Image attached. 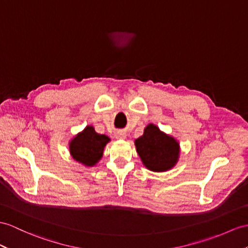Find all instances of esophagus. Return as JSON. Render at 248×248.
<instances>
[{"instance_id":"34e87169","label":"esophagus","mask_w":248,"mask_h":248,"mask_svg":"<svg viewBox=\"0 0 248 248\" xmlns=\"http://www.w3.org/2000/svg\"><path fill=\"white\" fill-rule=\"evenodd\" d=\"M125 132L124 131H118L117 132V138L119 139H125Z\"/></svg>"}]
</instances>
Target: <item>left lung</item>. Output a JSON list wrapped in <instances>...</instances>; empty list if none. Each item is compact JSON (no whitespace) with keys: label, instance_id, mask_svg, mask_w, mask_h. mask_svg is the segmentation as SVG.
<instances>
[{"label":"left lung","instance_id":"1","mask_svg":"<svg viewBox=\"0 0 248 248\" xmlns=\"http://www.w3.org/2000/svg\"><path fill=\"white\" fill-rule=\"evenodd\" d=\"M135 143L143 164L150 170H168L178 161V142L173 138L163 134L154 124L147 125L143 136L138 138Z\"/></svg>","mask_w":248,"mask_h":248}]
</instances>
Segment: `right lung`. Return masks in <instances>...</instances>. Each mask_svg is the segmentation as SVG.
<instances>
[{
	"instance_id": "right-lung-1",
	"label": "right lung",
	"mask_w": 248,
	"mask_h": 248,
	"mask_svg": "<svg viewBox=\"0 0 248 248\" xmlns=\"http://www.w3.org/2000/svg\"><path fill=\"white\" fill-rule=\"evenodd\" d=\"M110 139L96 134L93 126H87L70 142V154L76 161L86 166H93L103 155L105 145Z\"/></svg>"
}]
</instances>
